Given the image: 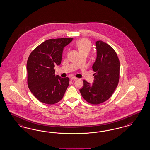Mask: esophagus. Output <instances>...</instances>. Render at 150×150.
<instances>
[{"label":"esophagus","mask_w":150,"mask_h":150,"mask_svg":"<svg viewBox=\"0 0 150 150\" xmlns=\"http://www.w3.org/2000/svg\"><path fill=\"white\" fill-rule=\"evenodd\" d=\"M70 79H71V80H77V78H76V77H71Z\"/></svg>","instance_id":"1"}]
</instances>
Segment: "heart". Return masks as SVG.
<instances>
[{
	"instance_id": "1",
	"label": "heart",
	"mask_w": 150,
	"mask_h": 150,
	"mask_svg": "<svg viewBox=\"0 0 150 150\" xmlns=\"http://www.w3.org/2000/svg\"><path fill=\"white\" fill-rule=\"evenodd\" d=\"M76 45L80 53H88L92 48V44L90 41L86 38H83L77 40Z\"/></svg>"
}]
</instances>
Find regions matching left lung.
<instances>
[{
	"instance_id": "8db88e82",
	"label": "left lung",
	"mask_w": 150,
	"mask_h": 150,
	"mask_svg": "<svg viewBox=\"0 0 150 150\" xmlns=\"http://www.w3.org/2000/svg\"><path fill=\"white\" fill-rule=\"evenodd\" d=\"M97 59L92 66L95 73L92 84L83 80L80 90L82 97L91 105H99L109 99L118 86L120 62L113 48L102 41L96 42Z\"/></svg>"
}]
</instances>
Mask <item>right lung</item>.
<instances>
[{
	"label": "right lung",
	"mask_w": 150,
	"mask_h": 150,
	"mask_svg": "<svg viewBox=\"0 0 150 150\" xmlns=\"http://www.w3.org/2000/svg\"><path fill=\"white\" fill-rule=\"evenodd\" d=\"M73 38L46 40L32 50L27 62V85L37 100L54 105L63 98L69 85V77L55 75V65L61 63L64 47Z\"/></svg>",
	"instance_id": "right-lung-1"
}]
</instances>
